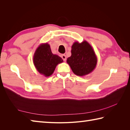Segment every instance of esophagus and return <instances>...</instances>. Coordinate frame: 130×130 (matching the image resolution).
Listing matches in <instances>:
<instances>
[{
	"label": "esophagus",
	"instance_id": "obj_1",
	"mask_svg": "<svg viewBox=\"0 0 130 130\" xmlns=\"http://www.w3.org/2000/svg\"><path fill=\"white\" fill-rule=\"evenodd\" d=\"M61 58L63 59V60L64 61H66V60H67V56H66L65 55H62Z\"/></svg>",
	"mask_w": 130,
	"mask_h": 130
}]
</instances>
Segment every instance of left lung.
I'll return each mask as SVG.
<instances>
[{
	"mask_svg": "<svg viewBox=\"0 0 130 130\" xmlns=\"http://www.w3.org/2000/svg\"><path fill=\"white\" fill-rule=\"evenodd\" d=\"M71 55L67 63L75 75L83 76L92 73L97 63V57L92 46L87 41L74 42L71 46Z\"/></svg>",
	"mask_w": 130,
	"mask_h": 130,
	"instance_id": "8db88e82",
	"label": "left lung"
}]
</instances>
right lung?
<instances>
[{
    "instance_id": "1",
    "label": "right lung",
    "mask_w": 130,
    "mask_h": 130,
    "mask_svg": "<svg viewBox=\"0 0 130 130\" xmlns=\"http://www.w3.org/2000/svg\"><path fill=\"white\" fill-rule=\"evenodd\" d=\"M33 62L36 70L46 77L51 75L56 66L63 62L57 55L52 53L50 46L47 43H41L35 51Z\"/></svg>"
}]
</instances>
